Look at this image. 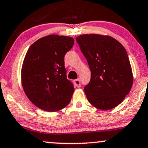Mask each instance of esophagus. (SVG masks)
<instances>
[{"label":"esophagus","instance_id":"34e87169","mask_svg":"<svg viewBox=\"0 0 148 148\" xmlns=\"http://www.w3.org/2000/svg\"><path fill=\"white\" fill-rule=\"evenodd\" d=\"M74 84L76 87H80V79H76V80H74Z\"/></svg>","mask_w":148,"mask_h":148}]
</instances>
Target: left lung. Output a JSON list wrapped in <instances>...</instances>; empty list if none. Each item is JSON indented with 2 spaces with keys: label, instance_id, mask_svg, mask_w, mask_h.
<instances>
[{
  "label": "left lung",
  "instance_id": "8db88e82",
  "mask_svg": "<svg viewBox=\"0 0 148 148\" xmlns=\"http://www.w3.org/2000/svg\"><path fill=\"white\" fill-rule=\"evenodd\" d=\"M91 72L84 87L89 103L101 110H110L122 103L132 89L134 77L125 47L109 35L84 34L77 37Z\"/></svg>",
  "mask_w": 148,
  "mask_h": 148
}]
</instances>
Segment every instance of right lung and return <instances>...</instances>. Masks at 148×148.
I'll return each instance as SVG.
<instances>
[{
	"label": "right lung",
	"instance_id": "obj_1",
	"mask_svg": "<svg viewBox=\"0 0 148 148\" xmlns=\"http://www.w3.org/2000/svg\"><path fill=\"white\" fill-rule=\"evenodd\" d=\"M71 37L49 35L29 47L21 68V83L25 95L37 107L56 112L71 101L74 88L66 78L64 58L73 46Z\"/></svg>",
	"mask_w": 148,
	"mask_h": 148
}]
</instances>
